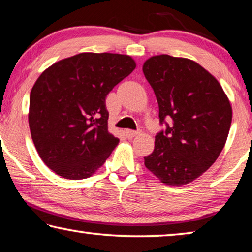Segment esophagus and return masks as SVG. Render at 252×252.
I'll list each match as a JSON object with an SVG mask.
<instances>
[{"label":"esophagus","instance_id":"1","mask_svg":"<svg viewBox=\"0 0 252 252\" xmlns=\"http://www.w3.org/2000/svg\"><path fill=\"white\" fill-rule=\"evenodd\" d=\"M140 133L139 131H134V130H126V136L129 139H132V138H134L135 135H138Z\"/></svg>","mask_w":252,"mask_h":252}]
</instances>
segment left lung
Returning <instances> with one entry per match:
<instances>
[{"label": "left lung", "instance_id": "8db88e82", "mask_svg": "<svg viewBox=\"0 0 252 252\" xmlns=\"http://www.w3.org/2000/svg\"><path fill=\"white\" fill-rule=\"evenodd\" d=\"M142 70L165 126L144 165L165 185H187L218 159L231 126V105L215 76L189 59L156 55Z\"/></svg>", "mask_w": 252, "mask_h": 252}]
</instances>
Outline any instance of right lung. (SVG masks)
I'll return each mask as SVG.
<instances>
[{
    "mask_svg": "<svg viewBox=\"0 0 252 252\" xmlns=\"http://www.w3.org/2000/svg\"><path fill=\"white\" fill-rule=\"evenodd\" d=\"M135 69L129 55L80 53L48 67L30 94L29 126L44 163L70 180L91 177L119 142L105 99Z\"/></svg>",
    "mask_w": 252,
    "mask_h": 252,
    "instance_id": "add662e5",
    "label": "right lung"
}]
</instances>
